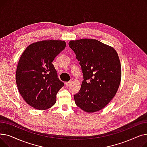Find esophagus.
Instances as JSON below:
<instances>
[{
	"instance_id": "34e87169",
	"label": "esophagus",
	"mask_w": 147,
	"mask_h": 147,
	"mask_svg": "<svg viewBox=\"0 0 147 147\" xmlns=\"http://www.w3.org/2000/svg\"><path fill=\"white\" fill-rule=\"evenodd\" d=\"M71 83V82H65V84L66 86H68Z\"/></svg>"
}]
</instances>
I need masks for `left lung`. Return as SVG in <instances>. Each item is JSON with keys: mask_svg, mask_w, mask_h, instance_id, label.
I'll list each match as a JSON object with an SVG mask.
<instances>
[{"mask_svg": "<svg viewBox=\"0 0 147 147\" xmlns=\"http://www.w3.org/2000/svg\"><path fill=\"white\" fill-rule=\"evenodd\" d=\"M68 45L80 61L83 73L81 88L74 96L76 105L87 113L103 109L120 86L121 68L117 52L96 39L70 40Z\"/></svg>", "mask_w": 147, "mask_h": 147, "instance_id": "1", "label": "left lung"}]
</instances>
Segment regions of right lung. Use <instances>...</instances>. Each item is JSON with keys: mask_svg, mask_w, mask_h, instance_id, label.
<instances>
[{"mask_svg": "<svg viewBox=\"0 0 147 147\" xmlns=\"http://www.w3.org/2000/svg\"><path fill=\"white\" fill-rule=\"evenodd\" d=\"M65 46L63 40L38 41L27 46L20 57L17 85L22 98L35 109L47 110L56 102L57 94L64 84L58 79L52 62Z\"/></svg>", "mask_w": 147, "mask_h": 147, "instance_id": "1", "label": "right lung"}]
</instances>
